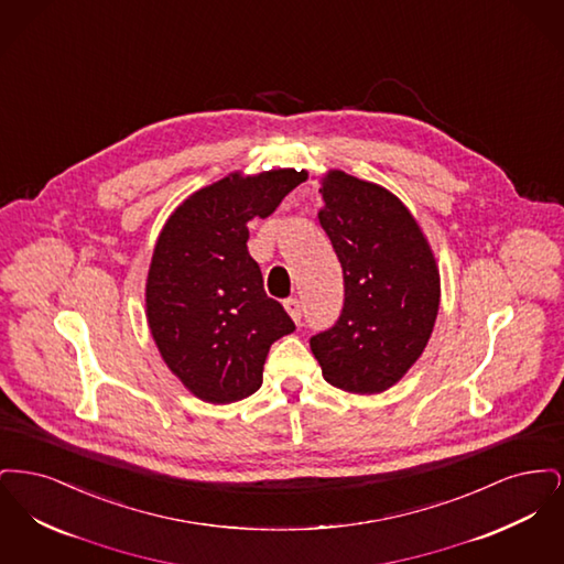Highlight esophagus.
I'll use <instances>...</instances> for the list:
<instances>
[{"instance_id": "34e87169", "label": "esophagus", "mask_w": 564, "mask_h": 564, "mask_svg": "<svg viewBox=\"0 0 564 564\" xmlns=\"http://www.w3.org/2000/svg\"><path fill=\"white\" fill-rule=\"evenodd\" d=\"M283 306H285V311L290 313V317L300 325V319H302V306H300V302H297L295 297H288V300L283 302Z\"/></svg>"}]
</instances>
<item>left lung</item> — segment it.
Listing matches in <instances>:
<instances>
[{"instance_id": "1", "label": "left lung", "mask_w": 564, "mask_h": 564, "mask_svg": "<svg viewBox=\"0 0 564 564\" xmlns=\"http://www.w3.org/2000/svg\"><path fill=\"white\" fill-rule=\"evenodd\" d=\"M322 194L319 224L343 267L345 304L311 349L329 384L380 393L427 347L440 274L419 224L389 189L332 171Z\"/></svg>"}]
</instances>
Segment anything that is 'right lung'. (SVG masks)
I'll return each instance as SVG.
<instances>
[{"mask_svg": "<svg viewBox=\"0 0 564 564\" xmlns=\"http://www.w3.org/2000/svg\"><path fill=\"white\" fill-rule=\"evenodd\" d=\"M304 180L294 169L224 177L194 192L162 228L145 285L148 322L164 364L205 402L256 393L270 345L295 329L264 292L247 221L269 217Z\"/></svg>", "mask_w": 564, "mask_h": 564, "instance_id": "right-lung-1", "label": "right lung"}]
</instances>
